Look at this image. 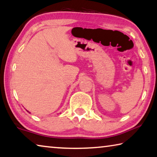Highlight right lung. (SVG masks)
<instances>
[{"label":"right lung","mask_w":157,"mask_h":157,"mask_svg":"<svg viewBox=\"0 0 157 157\" xmlns=\"http://www.w3.org/2000/svg\"><path fill=\"white\" fill-rule=\"evenodd\" d=\"M27 111H28V110H27ZM28 113H30V112H28Z\"/></svg>","instance_id":"1"}]
</instances>
